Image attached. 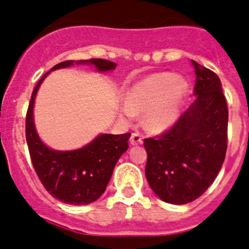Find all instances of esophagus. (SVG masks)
I'll return each instance as SVG.
<instances>
[{"label": "esophagus", "mask_w": 249, "mask_h": 249, "mask_svg": "<svg viewBox=\"0 0 249 249\" xmlns=\"http://www.w3.org/2000/svg\"><path fill=\"white\" fill-rule=\"evenodd\" d=\"M129 142H131L132 146H138V144L142 143V136H141L140 133H137V132H135V133H132L131 135Z\"/></svg>", "instance_id": "esophagus-1"}]
</instances>
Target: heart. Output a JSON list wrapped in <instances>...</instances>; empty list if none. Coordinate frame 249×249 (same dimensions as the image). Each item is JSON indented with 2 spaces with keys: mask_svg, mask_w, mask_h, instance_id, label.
Listing matches in <instances>:
<instances>
[{
  "mask_svg": "<svg viewBox=\"0 0 249 249\" xmlns=\"http://www.w3.org/2000/svg\"><path fill=\"white\" fill-rule=\"evenodd\" d=\"M187 94L188 82L183 77L169 72L149 74L129 89L122 112L133 117L144 111V127L152 132L163 131L178 120Z\"/></svg>",
  "mask_w": 249,
  "mask_h": 249,
  "instance_id": "heart-1",
  "label": "heart"
}]
</instances>
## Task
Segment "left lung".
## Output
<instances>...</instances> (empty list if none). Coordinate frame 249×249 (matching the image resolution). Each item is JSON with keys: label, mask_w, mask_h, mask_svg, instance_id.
Here are the masks:
<instances>
[{"label": "left lung", "mask_w": 249, "mask_h": 249, "mask_svg": "<svg viewBox=\"0 0 249 249\" xmlns=\"http://www.w3.org/2000/svg\"><path fill=\"white\" fill-rule=\"evenodd\" d=\"M196 100L167 132L144 140L146 178L162 201L186 204L213 183L227 151L228 108L219 77L192 61Z\"/></svg>", "instance_id": "8db88e82"}]
</instances>
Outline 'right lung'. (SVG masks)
Here are the masks:
<instances>
[{"mask_svg":"<svg viewBox=\"0 0 249 249\" xmlns=\"http://www.w3.org/2000/svg\"><path fill=\"white\" fill-rule=\"evenodd\" d=\"M76 65H93L98 72L112 71L116 63L107 59L92 58L65 61L51 71ZM38 81L31 96L26 114V141L34 168L52 197L68 204H89L97 201L111 179L113 168L128 148L131 133L100 135L91 143L73 151H54L39 140L34 122V105L37 91L45 80Z\"/></svg>","mask_w":249,"mask_h":249,"instance_id":"right-lung-1","label":"right lung"}]
</instances>
